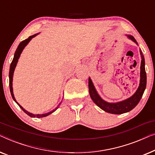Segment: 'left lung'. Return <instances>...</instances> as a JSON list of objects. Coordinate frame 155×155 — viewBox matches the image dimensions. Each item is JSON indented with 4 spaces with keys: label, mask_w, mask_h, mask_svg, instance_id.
Wrapping results in <instances>:
<instances>
[{
    "label": "left lung",
    "mask_w": 155,
    "mask_h": 155,
    "mask_svg": "<svg viewBox=\"0 0 155 155\" xmlns=\"http://www.w3.org/2000/svg\"><path fill=\"white\" fill-rule=\"evenodd\" d=\"M128 36L129 39L137 44L136 40L135 39V38L133 36ZM140 54L142 61L140 65V80L139 87L132 97L126 99V100L116 103H109L105 101L104 100H103L99 97L98 93L97 92L92 80H91L90 78H89V92H90L91 99H92V101L99 108H101L104 111L114 114H124L131 111L133 109H134L137 104L139 103L140 100L142 97H143L144 92H145V90L146 88V84H147V75H146L145 68V58H144V56L143 54H142L141 51Z\"/></svg>",
    "instance_id": "left-lung-1"
}]
</instances>
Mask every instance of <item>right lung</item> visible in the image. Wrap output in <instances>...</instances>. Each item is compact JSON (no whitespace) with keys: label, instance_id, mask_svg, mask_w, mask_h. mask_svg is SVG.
Instances as JSON below:
<instances>
[{"label":"right lung","instance_id":"right-lung-1","mask_svg":"<svg viewBox=\"0 0 155 155\" xmlns=\"http://www.w3.org/2000/svg\"><path fill=\"white\" fill-rule=\"evenodd\" d=\"M38 35V34H36V35H34L32 36H30L28 39H25L24 40V41H22V42H20V44H19V46H18V48H17L16 51H15V55H14V58L13 59H12V61L11 63V64H10V72H9V85H10V93H11V95H12V99H13V100L15 101V102L18 104L19 107H20L21 109H22V110L23 111L25 112V114H27V115L30 116V117H33V118H42V117H45V116H47L48 115H49V114H52L53 112H54L56 110L58 109V107L56 108V109L53 110V111L48 112V113H46V114H33L31 113H29V111H27L25 110V109H23V107H22V106H20L19 104L17 102V101L15 100V98L14 97V94H13V91H12V77H13V73H14V71H15V68L16 67V65L17 63H18V59L19 58H20V54L21 53H22V51H23V49H24V48L26 46V45L27 44L29 43V41L32 39L33 37H36ZM61 104V103L59 104L58 106Z\"/></svg>","mask_w":155,"mask_h":155}]
</instances>
